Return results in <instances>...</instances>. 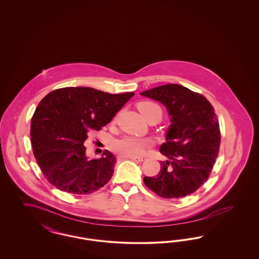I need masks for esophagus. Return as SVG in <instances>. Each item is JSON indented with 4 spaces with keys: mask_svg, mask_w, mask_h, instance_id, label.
I'll list each match as a JSON object with an SVG mask.
<instances>
[{
    "mask_svg": "<svg viewBox=\"0 0 259 259\" xmlns=\"http://www.w3.org/2000/svg\"><path fill=\"white\" fill-rule=\"evenodd\" d=\"M131 160L137 161V162H143L146 160V157H138V156H130L129 157Z\"/></svg>",
    "mask_w": 259,
    "mask_h": 259,
    "instance_id": "esophagus-1",
    "label": "esophagus"
}]
</instances>
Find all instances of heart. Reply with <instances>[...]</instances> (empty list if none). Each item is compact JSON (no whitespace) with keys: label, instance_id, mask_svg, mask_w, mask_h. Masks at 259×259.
<instances>
[{"label":"heart","instance_id":"1","mask_svg":"<svg viewBox=\"0 0 259 259\" xmlns=\"http://www.w3.org/2000/svg\"><path fill=\"white\" fill-rule=\"evenodd\" d=\"M138 110L147 118L148 114L154 111H160V107L149 101H143L138 104ZM150 146V141L126 136L112 143V149L124 156H140L146 148Z\"/></svg>","mask_w":259,"mask_h":259}]
</instances>
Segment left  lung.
<instances>
[{
	"label": "left lung",
	"instance_id": "left-lung-1",
	"mask_svg": "<svg viewBox=\"0 0 259 259\" xmlns=\"http://www.w3.org/2000/svg\"><path fill=\"white\" fill-rule=\"evenodd\" d=\"M143 96L159 101L171 115L160 152V172L144 183L160 197L171 199L195 192L208 179L221 146L220 124L211 104L202 94L180 84L146 90Z\"/></svg>",
	"mask_w": 259,
	"mask_h": 259
}]
</instances>
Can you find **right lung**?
<instances>
[{
	"instance_id": "add662e5",
	"label": "right lung",
	"mask_w": 259,
	"mask_h": 259,
	"mask_svg": "<svg viewBox=\"0 0 259 259\" xmlns=\"http://www.w3.org/2000/svg\"><path fill=\"white\" fill-rule=\"evenodd\" d=\"M134 96L90 87L51 91L37 105L31 122V142L37 164L51 185L72 194H89L111 180L116 158L105 150L88 159V135L109 123Z\"/></svg>"
}]
</instances>
